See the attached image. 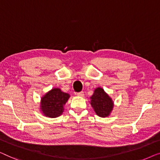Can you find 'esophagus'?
<instances>
[{
  "label": "esophagus",
  "mask_w": 160,
  "mask_h": 160,
  "mask_svg": "<svg viewBox=\"0 0 160 160\" xmlns=\"http://www.w3.org/2000/svg\"><path fill=\"white\" fill-rule=\"evenodd\" d=\"M77 96H80V97H83V96H84V92H83V91L79 92V93H77Z\"/></svg>",
  "instance_id": "34e87169"
}]
</instances>
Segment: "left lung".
Returning <instances> with one entry per match:
<instances>
[{
  "label": "left lung",
  "instance_id": "obj_1",
  "mask_svg": "<svg viewBox=\"0 0 160 160\" xmlns=\"http://www.w3.org/2000/svg\"><path fill=\"white\" fill-rule=\"evenodd\" d=\"M91 104L98 116L106 118L111 114L114 102L102 88H97L91 97Z\"/></svg>",
  "mask_w": 160,
  "mask_h": 160
}]
</instances>
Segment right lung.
I'll list each match as a JSON object with an SVG mask.
<instances>
[{"mask_svg":"<svg viewBox=\"0 0 160 160\" xmlns=\"http://www.w3.org/2000/svg\"><path fill=\"white\" fill-rule=\"evenodd\" d=\"M69 94L61 91L60 88H53L41 98L40 110L46 117L55 118L64 112V106L67 102Z\"/></svg>","mask_w":160,"mask_h":160,"instance_id":"right-lung-1","label":"right lung"}]
</instances>
